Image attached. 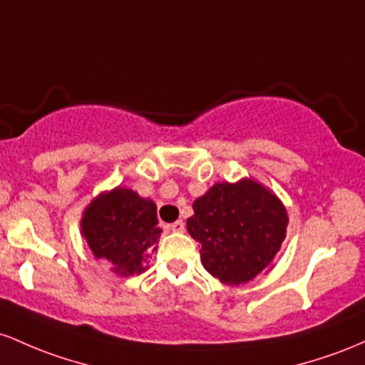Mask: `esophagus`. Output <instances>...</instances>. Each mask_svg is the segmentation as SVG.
Wrapping results in <instances>:
<instances>
[{"mask_svg":"<svg viewBox=\"0 0 365 365\" xmlns=\"http://www.w3.org/2000/svg\"><path fill=\"white\" fill-rule=\"evenodd\" d=\"M170 229H172V231H175V232H184L186 226H184L182 220H175V222L170 226Z\"/></svg>","mask_w":365,"mask_h":365,"instance_id":"34e87169","label":"esophagus"}]
</instances>
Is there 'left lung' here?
Here are the masks:
<instances>
[{
  "instance_id": "1",
  "label": "left lung",
  "mask_w": 365,
  "mask_h": 365,
  "mask_svg": "<svg viewBox=\"0 0 365 365\" xmlns=\"http://www.w3.org/2000/svg\"><path fill=\"white\" fill-rule=\"evenodd\" d=\"M186 226L202 245L203 267L240 286L271 265L286 237L288 214L276 195L252 179L217 182L195 200Z\"/></svg>"
}]
</instances>
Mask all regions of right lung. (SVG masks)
Segmentation results:
<instances>
[{
  "mask_svg": "<svg viewBox=\"0 0 365 365\" xmlns=\"http://www.w3.org/2000/svg\"><path fill=\"white\" fill-rule=\"evenodd\" d=\"M157 224V205L120 186L98 195L81 220L93 255L108 260L120 276L141 274L148 267L162 232Z\"/></svg>",
  "mask_w": 365,
  "mask_h": 365,
  "instance_id": "obj_1",
  "label": "right lung"
}]
</instances>
